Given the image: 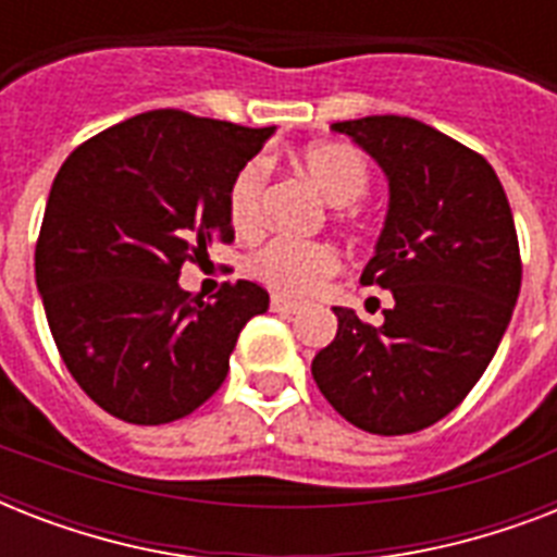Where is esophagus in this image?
Here are the masks:
<instances>
[{"instance_id":"1","label":"esophagus","mask_w":557,"mask_h":557,"mask_svg":"<svg viewBox=\"0 0 557 557\" xmlns=\"http://www.w3.org/2000/svg\"><path fill=\"white\" fill-rule=\"evenodd\" d=\"M271 312L295 314L297 304H295V300H288V297H283V295H271Z\"/></svg>"}]
</instances>
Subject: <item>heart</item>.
I'll use <instances>...</instances> for the list:
<instances>
[{
	"mask_svg": "<svg viewBox=\"0 0 557 557\" xmlns=\"http://www.w3.org/2000/svg\"><path fill=\"white\" fill-rule=\"evenodd\" d=\"M297 164L312 178L323 199L347 208L370 187V161L349 144H309L297 156ZM269 168L262 159L245 161L227 185V216L236 231H253L262 219ZM248 274L280 295H312L314 288L338 271L341 257L330 243H297L271 239L248 257Z\"/></svg>",
	"mask_w": 557,
	"mask_h": 557,
	"instance_id": "1",
	"label": "heart"
}]
</instances>
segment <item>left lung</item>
I'll return each instance as SVG.
<instances>
[{"label":"left lung","mask_w":557,"mask_h":557,"mask_svg":"<svg viewBox=\"0 0 557 557\" xmlns=\"http://www.w3.org/2000/svg\"><path fill=\"white\" fill-rule=\"evenodd\" d=\"M379 161L389 210L361 283L393 292L372 326L335 306L338 332L312 361L314 384L361 431L431 428L471 393L520 295L518 231L492 164L401 115L332 124Z\"/></svg>","instance_id":"left-lung-1"}]
</instances>
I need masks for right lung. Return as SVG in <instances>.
Here are the masks:
<instances>
[{
  "label": "right lung",
  "instance_id": "right-lung-1",
  "mask_svg": "<svg viewBox=\"0 0 557 557\" xmlns=\"http://www.w3.org/2000/svg\"><path fill=\"white\" fill-rule=\"evenodd\" d=\"M274 126L152 109L91 135L63 161L34 271L63 364L115 419L168 424L205 405L269 292L222 283L216 300L178 286L185 262L234 243L227 185Z\"/></svg>",
  "mask_w": 557,
  "mask_h": 557
}]
</instances>
